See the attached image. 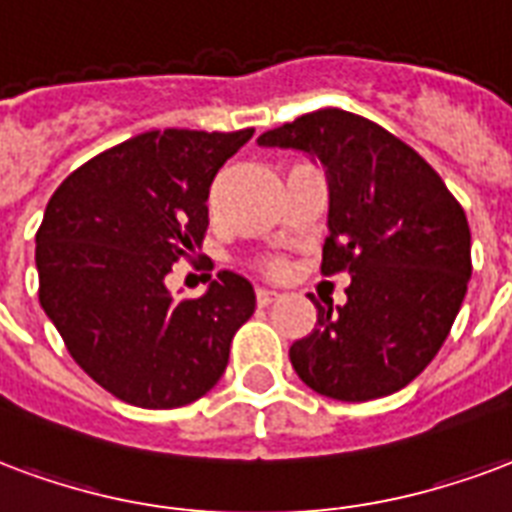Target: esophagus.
Listing matches in <instances>:
<instances>
[{
	"instance_id": "34e87169",
	"label": "esophagus",
	"mask_w": 512,
	"mask_h": 512,
	"mask_svg": "<svg viewBox=\"0 0 512 512\" xmlns=\"http://www.w3.org/2000/svg\"><path fill=\"white\" fill-rule=\"evenodd\" d=\"M276 298H279V290H271V287H257V304L260 306L274 304Z\"/></svg>"
}]
</instances>
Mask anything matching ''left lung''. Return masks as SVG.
<instances>
[{"label": "left lung", "instance_id": "left-lung-1", "mask_svg": "<svg viewBox=\"0 0 512 512\" xmlns=\"http://www.w3.org/2000/svg\"><path fill=\"white\" fill-rule=\"evenodd\" d=\"M257 146L301 151L325 170L323 274L352 276L342 306L314 304L317 325L290 347L295 374L336 401L401 391L448 339L467 295L464 208L418 151L339 108L263 132Z\"/></svg>", "mask_w": 512, "mask_h": 512}]
</instances>
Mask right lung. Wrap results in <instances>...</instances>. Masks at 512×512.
<instances>
[{
    "label": "right lung",
    "mask_w": 512,
    "mask_h": 512,
    "mask_svg": "<svg viewBox=\"0 0 512 512\" xmlns=\"http://www.w3.org/2000/svg\"><path fill=\"white\" fill-rule=\"evenodd\" d=\"M255 130H154L102 151L62 181L37 230L40 306L67 350L116 399L173 410L206 396L255 287L219 271L176 301L165 276L200 246L217 170Z\"/></svg>",
    "instance_id": "right-lung-1"
}]
</instances>
